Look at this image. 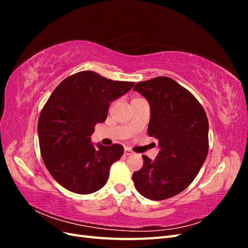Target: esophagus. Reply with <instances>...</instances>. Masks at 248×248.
Instances as JSON below:
<instances>
[{"instance_id": "34e87169", "label": "esophagus", "mask_w": 248, "mask_h": 248, "mask_svg": "<svg viewBox=\"0 0 248 248\" xmlns=\"http://www.w3.org/2000/svg\"><path fill=\"white\" fill-rule=\"evenodd\" d=\"M124 154H125L126 156H128V155L133 154V152L131 151V150H130L129 148H125V150H124Z\"/></svg>"}]
</instances>
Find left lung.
Wrapping results in <instances>:
<instances>
[{
	"instance_id": "8db88e82",
	"label": "left lung",
	"mask_w": 248,
	"mask_h": 248,
	"mask_svg": "<svg viewBox=\"0 0 248 248\" xmlns=\"http://www.w3.org/2000/svg\"><path fill=\"white\" fill-rule=\"evenodd\" d=\"M151 108L148 134L158 140L160 152L154 161L142 156V168L134 171L137 190L149 200H167L193 181L209 150V124L204 108L188 90L168 77L134 86Z\"/></svg>"
}]
</instances>
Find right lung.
I'll return each mask as SVG.
<instances>
[{
	"mask_svg": "<svg viewBox=\"0 0 248 248\" xmlns=\"http://www.w3.org/2000/svg\"><path fill=\"white\" fill-rule=\"evenodd\" d=\"M133 85L87 70L66 78L51 93L38 120L39 146L49 174L64 188L89 194L106 185L124 148L93 146L90 137L94 126L107 120L109 103Z\"/></svg>",
	"mask_w": 248,
	"mask_h": 248,
	"instance_id": "right-lung-1",
	"label": "right lung"
}]
</instances>
